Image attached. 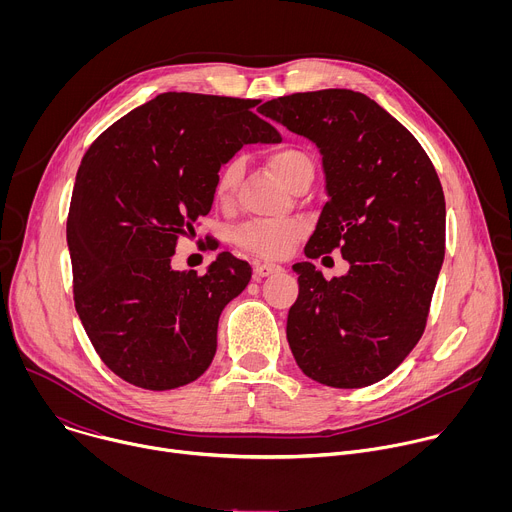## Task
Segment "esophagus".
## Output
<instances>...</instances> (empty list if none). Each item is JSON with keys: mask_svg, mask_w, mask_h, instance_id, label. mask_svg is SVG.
Wrapping results in <instances>:
<instances>
[{"mask_svg": "<svg viewBox=\"0 0 512 512\" xmlns=\"http://www.w3.org/2000/svg\"><path fill=\"white\" fill-rule=\"evenodd\" d=\"M279 271H281V265H277V263L257 261L255 269H253V275H255V279H261V277H267V275H273V273H279Z\"/></svg>", "mask_w": 512, "mask_h": 512, "instance_id": "esophagus-1", "label": "esophagus"}]
</instances>
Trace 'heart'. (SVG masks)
<instances>
[{
	"label": "heart",
	"mask_w": 512,
	"mask_h": 512,
	"mask_svg": "<svg viewBox=\"0 0 512 512\" xmlns=\"http://www.w3.org/2000/svg\"><path fill=\"white\" fill-rule=\"evenodd\" d=\"M271 172L285 184L294 180L300 172L312 168V160L306 152L298 148H277L269 154ZM243 176V162L239 158L229 160L216 174L214 196L218 202L229 204L235 196L239 180ZM308 233V223L304 218H273V221H249L235 229L233 241L243 251L259 257L279 259L285 257L294 245Z\"/></svg>",
	"instance_id": "obj_1"
}]
</instances>
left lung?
Here are the masks:
<instances>
[{
	"label": "left lung",
	"instance_id": "obj_1",
	"mask_svg": "<svg viewBox=\"0 0 512 512\" xmlns=\"http://www.w3.org/2000/svg\"><path fill=\"white\" fill-rule=\"evenodd\" d=\"M261 113L312 139L328 202L306 257L340 249L330 281L296 263L300 296L287 342L306 377L336 389L391 375L419 342L446 253V200L419 141L381 105L348 89L294 93Z\"/></svg>",
	"mask_w": 512,
	"mask_h": 512
}]
</instances>
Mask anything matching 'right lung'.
<instances>
[{
    "label": "right lung",
    "instance_id": "right-lung-1",
    "mask_svg": "<svg viewBox=\"0 0 512 512\" xmlns=\"http://www.w3.org/2000/svg\"><path fill=\"white\" fill-rule=\"evenodd\" d=\"M259 103L162 93L105 129L81 162L66 221L75 308L101 360L135 387L196 381L223 308L251 279L227 251L204 275L174 271L170 257L210 212L221 166L245 143L281 141Z\"/></svg>",
    "mask_w": 512,
    "mask_h": 512
}]
</instances>
